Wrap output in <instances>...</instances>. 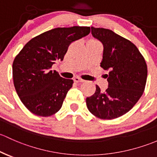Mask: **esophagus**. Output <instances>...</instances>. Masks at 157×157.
Listing matches in <instances>:
<instances>
[{
  "label": "esophagus",
  "instance_id": "34e87169",
  "mask_svg": "<svg viewBox=\"0 0 157 157\" xmlns=\"http://www.w3.org/2000/svg\"><path fill=\"white\" fill-rule=\"evenodd\" d=\"M73 80L75 82H84L83 79L78 78V77H75V78H74Z\"/></svg>",
  "mask_w": 157,
  "mask_h": 157
}]
</instances>
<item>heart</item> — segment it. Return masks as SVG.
Returning a JSON list of instances; mask_svg holds the SVG:
<instances>
[{
    "instance_id": "heart-1",
    "label": "heart",
    "mask_w": 157,
    "mask_h": 157,
    "mask_svg": "<svg viewBox=\"0 0 157 157\" xmlns=\"http://www.w3.org/2000/svg\"><path fill=\"white\" fill-rule=\"evenodd\" d=\"M90 41H94V40H90Z\"/></svg>"
}]
</instances>
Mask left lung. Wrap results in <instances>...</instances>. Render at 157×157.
<instances>
[{"label": "left lung", "mask_w": 157, "mask_h": 157, "mask_svg": "<svg viewBox=\"0 0 157 157\" xmlns=\"http://www.w3.org/2000/svg\"><path fill=\"white\" fill-rule=\"evenodd\" d=\"M94 38L103 45L101 67L109 70L108 88L86 98L88 110L102 119H113L128 112L144 90L147 67L138 48L112 30L91 27Z\"/></svg>", "instance_id": "1"}]
</instances>
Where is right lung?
<instances>
[{
	"instance_id": "1",
	"label": "right lung",
	"mask_w": 157,
	"mask_h": 157,
	"mask_svg": "<svg viewBox=\"0 0 157 157\" xmlns=\"http://www.w3.org/2000/svg\"><path fill=\"white\" fill-rule=\"evenodd\" d=\"M90 27L56 28L31 39L15 57L13 78L15 89L25 107L39 116H52L60 109L73 80L51 70L63 60L69 44L90 33Z\"/></svg>"
}]
</instances>
